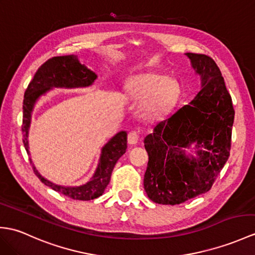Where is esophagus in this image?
Listing matches in <instances>:
<instances>
[{"instance_id": "34e87169", "label": "esophagus", "mask_w": 255, "mask_h": 255, "mask_svg": "<svg viewBox=\"0 0 255 255\" xmlns=\"http://www.w3.org/2000/svg\"><path fill=\"white\" fill-rule=\"evenodd\" d=\"M138 140H139V130H132V131L129 132V134H128L129 144H131V145L137 144Z\"/></svg>"}]
</instances>
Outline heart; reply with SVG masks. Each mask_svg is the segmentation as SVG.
I'll use <instances>...</instances> for the list:
<instances>
[{
    "label": "heart",
    "instance_id": "obj_1",
    "mask_svg": "<svg viewBox=\"0 0 255 255\" xmlns=\"http://www.w3.org/2000/svg\"><path fill=\"white\" fill-rule=\"evenodd\" d=\"M128 93L134 101H146L151 98L153 110L164 109L176 98L177 86L168 77L145 74L135 77L128 86Z\"/></svg>",
    "mask_w": 255,
    "mask_h": 255
}]
</instances>
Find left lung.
<instances>
[{
    "instance_id": "8db88e82",
    "label": "left lung",
    "mask_w": 255,
    "mask_h": 255,
    "mask_svg": "<svg viewBox=\"0 0 255 255\" xmlns=\"http://www.w3.org/2000/svg\"><path fill=\"white\" fill-rule=\"evenodd\" d=\"M186 55L201 91L144 138V190L158 204H180L208 192L229 157L235 111L221 70L208 55ZM192 145L195 157L185 153Z\"/></svg>"
}]
</instances>
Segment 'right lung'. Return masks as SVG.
<instances>
[{"mask_svg": "<svg viewBox=\"0 0 255 255\" xmlns=\"http://www.w3.org/2000/svg\"><path fill=\"white\" fill-rule=\"evenodd\" d=\"M98 78L96 73L82 65L76 55L55 56L47 60L41 65L33 79L29 84L23 97V116H22V133L23 145L28 154L29 143L28 135L29 128L31 125V116L34 105L40 97L44 96L46 92L53 88H86L91 86L94 80ZM127 149V132L120 131L101 149V155L98 167L94 171L91 179L81 186H61L47 180L41 175L32 164L33 171L38 178L45 186L52 188L56 192H60L68 198L74 200L89 201L99 198L102 195L105 188L108 187L111 180V175L117 161L122 155L125 154ZM30 162L32 163L31 158Z\"/></svg>", "mask_w": 255, "mask_h": 255, "instance_id": "add662e5", "label": "right lung"}]
</instances>
